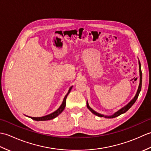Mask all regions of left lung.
<instances>
[{"label": "left lung", "mask_w": 151, "mask_h": 151, "mask_svg": "<svg viewBox=\"0 0 151 151\" xmlns=\"http://www.w3.org/2000/svg\"><path fill=\"white\" fill-rule=\"evenodd\" d=\"M139 75H140V82H139V88H138V89H137V93L135 97H134V98L132 99V101H131L129 104H128L127 106H125L124 107H123V108H121V110H119V111H117V112H115V113L114 114L111 115V116H104V115H101L100 114L97 113V112L93 110L92 108H91L90 107H89V106L88 103V101H87V107L89 109V110H90L93 114H95V115H97V116L99 117H104L106 118H114V117H116L117 116H119V115H121L122 114H124L127 111H128L129 110V109L131 108V106L135 103L136 101L137 100V97H138L139 96V92L141 91V89H142V69H141V63H140V62L139 61Z\"/></svg>", "instance_id": "obj_1"}]
</instances>
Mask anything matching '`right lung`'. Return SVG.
I'll list each match as a JSON object with an SVG mask.
<instances>
[{"instance_id": "1", "label": "right lung", "mask_w": 151, "mask_h": 151, "mask_svg": "<svg viewBox=\"0 0 151 151\" xmlns=\"http://www.w3.org/2000/svg\"><path fill=\"white\" fill-rule=\"evenodd\" d=\"M71 89H72V87H70L69 88L68 93H67V95L65 96V97H64V99H63V102H62V105L60 106V108L58 109L57 110L52 112V114H49V115H45V116H43V117H29L31 118V119H32L33 120H35V121H48V120L52 119L56 117L58 115H59V114H60L61 113H62V112L63 111L64 108H65V104H66V99H67V95H68V94L70 93V90H71Z\"/></svg>"}]
</instances>
